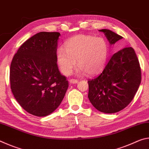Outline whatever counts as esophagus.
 Masks as SVG:
<instances>
[{
	"label": "esophagus",
	"mask_w": 149,
	"mask_h": 149,
	"mask_svg": "<svg viewBox=\"0 0 149 149\" xmlns=\"http://www.w3.org/2000/svg\"><path fill=\"white\" fill-rule=\"evenodd\" d=\"M70 84H77L78 82V80L76 79H70L69 80Z\"/></svg>",
	"instance_id": "34e87169"
}]
</instances>
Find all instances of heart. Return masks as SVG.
<instances>
[{
	"label": "heart",
	"instance_id": "b5f03b06",
	"mask_svg": "<svg viewBox=\"0 0 149 149\" xmlns=\"http://www.w3.org/2000/svg\"><path fill=\"white\" fill-rule=\"evenodd\" d=\"M109 47L102 37L79 35L69 39L65 48L60 47L56 54V62L60 71L70 75L77 63L78 74L85 72L93 75L101 72L107 63Z\"/></svg>",
	"mask_w": 149,
	"mask_h": 149
}]
</instances>
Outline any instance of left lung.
<instances>
[{
    "mask_svg": "<svg viewBox=\"0 0 149 149\" xmlns=\"http://www.w3.org/2000/svg\"><path fill=\"white\" fill-rule=\"evenodd\" d=\"M104 33L111 45L123 39L109 29ZM141 81V70L134 49L125 47L114 54L99 75L88 80V97L100 112L112 114L132 102Z\"/></svg>",
    "mask_w": 149,
    "mask_h": 149,
    "instance_id": "left-lung-1",
    "label": "left lung"
}]
</instances>
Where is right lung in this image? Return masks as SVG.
<instances>
[{
    "instance_id": "add662e5",
    "label": "right lung",
    "mask_w": 149,
    "mask_h": 149,
    "mask_svg": "<svg viewBox=\"0 0 149 149\" xmlns=\"http://www.w3.org/2000/svg\"><path fill=\"white\" fill-rule=\"evenodd\" d=\"M58 32L42 31L25 41L12 58L10 88L19 105L29 114L46 116L58 107L69 83L56 62Z\"/></svg>"
}]
</instances>
